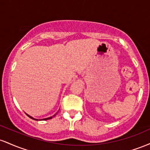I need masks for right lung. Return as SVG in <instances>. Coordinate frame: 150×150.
Instances as JSON below:
<instances>
[{"instance_id":"1","label":"right lung","mask_w":150,"mask_h":150,"mask_svg":"<svg viewBox=\"0 0 150 150\" xmlns=\"http://www.w3.org/2000/svg\"><path fill=\"white\" fill-rule=\"evenodd\" d=\"M26 114H27V113H26ZM55 114V115H56ZM27 116H28L29 117H30V118H32V119H33V120H39L38 119H36V118H34L33 117H32V116H30V115H28V114H27ZM55 115L54 116H55ZM53 116H51V117H49V118H44V119H41V120H49V119H51V118H53ZM39 120H40V119H39Z\"/></svg>"}]
</instances>
